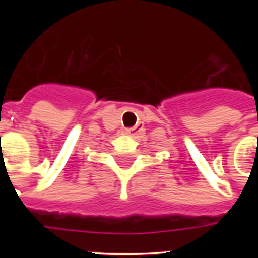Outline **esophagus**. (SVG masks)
Listing matches in <instances>:
<instances>
[{
	"mask_svg": "<svg viewBox=\"0 0 258 258\" xmlns=\"http://www.w3.org/2000/svg\"><path fill=\"white\" fill-rule=\"evenodd\" d=\"M132 132H133V129H127V131H126V132H125V133H126V134H131V133H132Z\"/></svg>",
	"mask_w": 258,
	"mask_h": 258,
	"instance_id": "34e87169",
	"label": "esophagus"
}]
</instances>
